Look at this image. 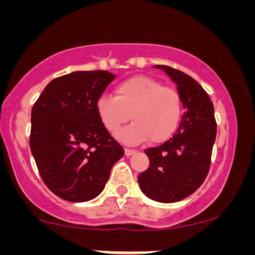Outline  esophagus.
<instances>
[{"instance_id": "34e87169", "label": "esophagus", "mask_w": 255, "mask_h": 255, "mask_svg": "<svg viewBox=\"0 0 255 255\" xmlns=\"http://www.w3.org/2000/svg\"><path fill=\"white\" fill-rule=\"evenodd\" d=\"M134 153H135L134 149H129V148H126V149H125V154H126V155H127V156L133 155V154H134Z\"/></svg>"}]
</instances>
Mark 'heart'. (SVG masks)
<instances>
[{"instance_id":"1","label":"heart","mask_w":255,"mask_h":255,"mask_svg":"<svg viewBox=\"0 0 255 255\" xmlns=\"http://www.w3.org/2000/svg\"><path fill=\"white\" fill-rule=\"evenodd\" d=\"M96 111L102 126L111 134L128 120L133 121L117 134L128 144L168 140L175 133L182 112L181 96L175 89L164 86L148 76H133L116 85L115 97L97 100Z\"/></svg>"}]
</instances>
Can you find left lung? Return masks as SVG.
Masks as SVG:
<instances>
[{"mask_svg":"<svg viewBox=\"0 0 255 255\" xmlns=\"http://www.w3.org/2000/svg\"><path fill=\"white\" fill-rule=\"evenodd\" d=\"M156 68L175 82L186 112L173 138L145 149L149 166L139 174L138 182L149 199L169 204L190 196L206 179L217 123L212 101L196 80L170 66Z\"/></svg>","mask_w":255,"mask_h":255,"instance_id":"1","label":"left lung"}]
</instances>
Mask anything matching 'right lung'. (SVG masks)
I'll return each instance as SVG.
<instances>
[{
  "instance_id": "obj_1",
  "label": "right lung",
  "mask_w": 255,
  "mask_h": 255,
  "mask_svg": "<svg viewBox=\"0 0 255 255\" xmlns=\"http://www.w3.org/2000/svg\"><path fill=\"white\" fill-rule=\"evenodd\" d=\"M115 75L74 71L51 80L32 109L29 145L43 181L53 194L84 202L101 194L113 164L125 154L96 111Z\"/></svg>"
}]
</instances>
